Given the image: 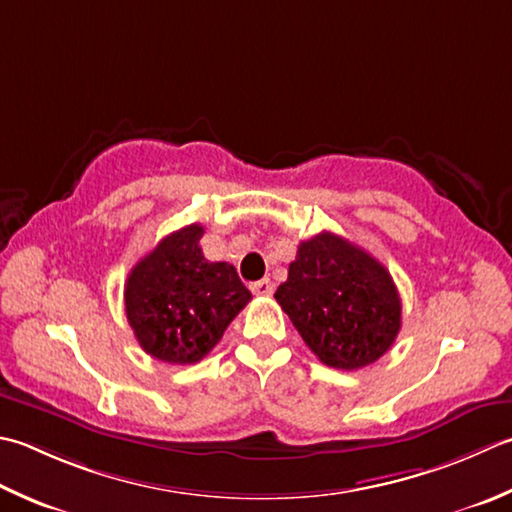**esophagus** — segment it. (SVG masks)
<instances>
[{
  "mask_svg": "<svg viewBox=\"0 0 512 512\" xmlns=\"http://www.w3.org/2000/svg\"><path fill=\"white\" fill-rule=\"evenodd\" d=\"M250 290H253L255 295L268 297V295H273V284H270V279H259V282L250 284Z\"/></svg>",
  "mask_w": 512,
  "mask_h": 512,
  "instance_id": "34e87169",
  "label": "esophagus"
}]
</instances>
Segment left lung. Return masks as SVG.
Returning <instances> with one entry per match:
<instances>
[{"instance_id":"obj_1","label":"left lung","mask_w":512,"mask_h":512,"mask_svg":"<svg viewBox=\"0 0 512 512\" xmlns=\"http://www.w3.org/2000/svg\"><path fill=\"white\" fill-rule=\"evenodd\" d=\"M277 304L330 368L377 362L402 328V299L388 270L348 239L319 233L299 244Z\"/></svg>"}]
</instances>
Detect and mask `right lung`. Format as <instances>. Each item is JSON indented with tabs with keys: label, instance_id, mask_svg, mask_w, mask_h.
I'll return each mask as SVG.
<instances>
[{
	"label": "right lung",
	"instance_id": "1",
	"mask_svg": "<svg viewBox=\"0 0 512 512\" xmlns=\"http://www.w3.org/2000/svg\"><path fill=\"white\" fill-rule=\"evenodd\" d=\"M202 235L199 224L175 230L126 279L128 324L139 346L168 364L204 359L250 302L235 266L204 257Z\"/></svg>",
	"mask_w": 512,
	"mask_h": 512
}]
</instances>
